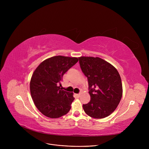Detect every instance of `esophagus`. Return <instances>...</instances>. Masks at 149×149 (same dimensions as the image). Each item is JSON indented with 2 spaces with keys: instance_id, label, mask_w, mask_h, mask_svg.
I'll return each instance as SVG.
<instances>
[{
  "instance_id": "obj_1",
  "label": "esophagus",
  "mask_w": 149,
  "mask_h": 149,
  "mask_svg": "<svg viewBox=\"0 0 149 149\" xmlns=\"http://www.w3.org/2000/svg\"><path fill=\"white\" fill-rule=\"evenodd\" d=\"M75 95H76V97L77 98H79L80 97V93H78V94H75Z\"/></svg>"
}]
</instances>
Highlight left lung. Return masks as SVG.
<instances>
[{
    "mask_svg": "<svg viewBox=\"0 0 149 149\" xmlns=\"http://www.w3.org/2000/svg\"><path fill=\"white\" fill-rule=\"evenodd\" d=\"M79 63L87 77L91 100L83 104L85 113L94 118L111 115L119 104L123 95L120 75L112 65L98 57H81Z\"/></svg>",
    "mask_w": 149,
    "mask_h": 149,
    "instance_id": "1",
    "label": "left lung"
}]
</instances>
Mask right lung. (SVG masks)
Wrapping results in <instances>:
<instances>
[{
	"mask_svg": "<svg viewBox=\"0 0 149 149\" xmlns=\"http://www.w3.org/2000/svg\"><path fill=\"white\" fill-rule=\"evenodd\" d=\"M79 59L58 56L43 61L34 70L30 81L34 103L42 114L57 118L66 114L74 100L73 93L60 88L63 76Z\"/></svg>",
	"mask_w": 149,
	"mask_h": 149,
	"instance_id": "right-lung-1",
	"label": "right lung"
}]
</instances>
